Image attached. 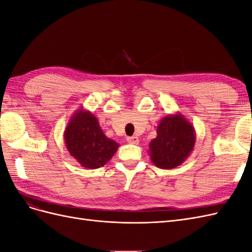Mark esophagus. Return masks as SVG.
<instances>
[{"label": "esophagus", "instance_id": "34e87169", "mask_svg": "<svg viewBox=\"0 0 252 252\" xmlns=\"http://www.w3.org/2000/svg\"><path fill=\"white\" fill-rule=\"evenodd\" d=\"M126 140L129 144H134V145H138L140 142L138 136H127Z\"/></svg>", "mask_w": 252, "mask_h": 252}]
</instances>
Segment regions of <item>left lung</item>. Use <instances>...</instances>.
<instances>
[{
	"label": "left lung",
	"mask_w": 252,
	"mask_h": 252,
	"mask_svg": "<svg viewBox=\"0 0 252 252\" xmlns=\"http://www.w3.org/2000/svg\"><path fill=\"white\" fill-rule=\"evenodd\" d=\"M157 133V138L149 144V155L158 168H175L193 150L194 128L181 113L165 117L159 122Z\"/></svg>",
	"instance_id": "1"
}]
</instances>
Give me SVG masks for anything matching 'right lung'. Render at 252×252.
Segmentation results:
<instances>
[{"label":"right lung","instance_id":"right-lung-1","mask_svg":"<svg viewBox=\"0 0 252 252\" xmlns=\"http://www.w3.org/2000/svg\"><path fill=\"white\" fill-rule=\"evenodd\" d=\"M70 156L87 169L104 166L116 154L119 144L104 134L97 119L84 109L75 112L64 132Z\"/></svg>","mask_w":252,"mask_h":252}]
</instances>
